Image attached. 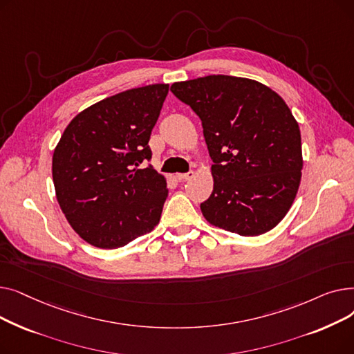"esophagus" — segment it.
<instances>
[{
  "label": "esophagus",
  "mask_w": 354,
  "mask_h": 354,
  "mask_svg": "<svg viewBox=\"0 0 354 354\" xmlns=\"http://www.w3.org/2000/svg\"><path fill=\"white\" fill-rule=\"evenodd\" d=\"M194 171H189V172H187V174H178V179L180 180V182H185V180H189V179H192L194 178Z\"/></svg>",
  "instance_id": "obj_1"
}]
</instances>
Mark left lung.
Masks as SVG:
<instances>
[{
  "label": "left lung",
  "instance_id": "8db88e82",
  "mask_svg": "<svg viewBox=\"0 0 354 354\" xmlns=\"http://www.w3.org/2000/svg\"><path fill=\"white\" fill-rule=\"evenodd\" d=\"M199 116L214 162V191L201 203L209 224L243 236L280 222L299 191L301 135L286 102L255 80L212 74L171 86Z\"/></svg>",
  "mask_w": 354,
  "mask_h": 354
}]
</instances>
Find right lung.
Here are the masks:
<instances>
[{"mask_svg": "<svg viewBox=\"0 0 354 354\" xmlns=\"http://www.w3.org/2000/svg\"><path fill=\"white\" fill-rule=\"evenodd\" d=\"M169 84H149L83 110L54 149L53 182L68 224L88 244L113 250L151 232L167 196L152 165V129Z\"/></svg>", "mask_w": 354, "mask_h": 354, "instance_id": "obj_1", "label": "right lung"}]
</instances>
